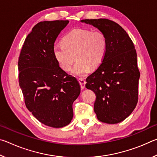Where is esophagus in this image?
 <instances>
[{
  "label": "esophagus",
  "mask_w": 157,
  "mask_h": 157,
  "mask_svg": "<svg viewBox=\"0 0 157 157\" xmlns=\"http://www.w3.org/2000/svg\"><path fill=\"white\" fill-rule=\"evenodd\" d=\"M79 83L80 84V87L82 89H84L85 88V84H86V81L84 80L83 78H79L78 79Z\"/></svg>",
  "instance_id": "esophagus-1"
}]
</instances>
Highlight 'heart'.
<instances>
[{"instance_id":"b5f03b06","label":"heart","mask_w":157,"mask_h":157,"mask_svg":"<svg viewBox=\"0 0 157 157\" xmlns=\"http://www.w3.org/2000/svg\"><path fill=\"white\" fill-rule=\"evenodd\" d=\"M107 48L105 34L100 30L77 29L63 37V44H55L53 55L63 70L68 71L75 61L72 73L83 76L90 68L98 67L104 59Z\"/></svg>"}]
</instances>
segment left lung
I'll return each instance as SVG.
<instances>
[{
	"instance_id": "obj_1",
	"label": "left lung",
	"mask_w": 157,
	"mask_h": 157,
	"mask_svg": "<svg viewBox=\"0 0 157 157\" xmlns=\"http://www.w3.org/2000/svg\"><path fill=\"white\" fill-rule=\"evenodd\" d=\"M105 34L104 59L86 78V87L96 95L94 111L102 123L116 124L127 118L136 107L140 72L134 45L126 31L113 21L84 19Z\"/></svg>"
}]
</instances>
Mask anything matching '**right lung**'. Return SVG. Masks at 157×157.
Instances as JSON below:
<instances>
[{
    "label": "right lung",
    "instance_id": "1",
    "mask_svg": "<svg viewBox=\"0 0 157 157\" xmlns=\"http://www.w3.org/2000/svg\"><path fill=\"white\" fill-rule=\"evenodd\" d=\"M68 20L41 21L26 37L18 57V83L28 109L45 125L59 128L73 117V103L80 94L75 77L59 67L55 41Z\"/></svg>",
    "mask_w": 157,
    "mask_h": 157
}]
</instances>
